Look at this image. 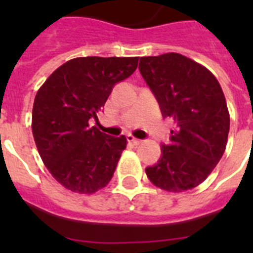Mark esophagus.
Wrapping results in <instances>:
<instances>
[{"label":"esophagus","mask_w":253,"mask_h":253,"mask_svg":"<svg viewBox=\"0 0 253 253\" xmlns=\"http://www.w3.org/2000/svg\"><path fill=\"white\" fill-rule=\"evenodd\" d=\"M127 140L130 143H132L134 146H139V144L142 143V140H139V139H136L135 136H132V135H127Z\"/></svg>","instance_id":"esophagus-1"}]
</instances>
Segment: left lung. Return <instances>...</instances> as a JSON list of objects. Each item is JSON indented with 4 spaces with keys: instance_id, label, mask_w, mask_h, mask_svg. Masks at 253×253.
Returning <instances> with one entry per match:
<instances>
[{
    "instance_id": "1",
    "label": "left lung",
    "mask_w": 253,
    "mask_h": 253,
    "mask_svg": "<svg viewBox=\"0 0 253 253\" xmlns=\"http://www.w3.org/2000/svg\"><path fill=\"white\" fill-rule=\"evenodd\" d=\"M139 71L174 123L162 159L146 168L155 186L180 193L202 184L227 146L230 113L223 90L206 67L176 52L140 57Z\"/></svg>"
}]
</instances>
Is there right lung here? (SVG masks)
Wrapping results in <instances>:
<instances>
[{
  "label": "right lung",
  "mask_w": 253,
  "mask_h": 253,
  "mask_svg": "<svg viewBox=\"0 0 253 253\" xmlns=\"http://www.w3.org/2000/svg\"><path fill=\"white\" fill-rule=\"evenodd\" d=\"M139 57H76L49 75L35 95L33 135L53 178L71 192L93 194L114 174L125 135L103 134L91 119L117 83L135 72Z\"/></svg>",
  "instance_id": "obj_1"
}]
</instances>
